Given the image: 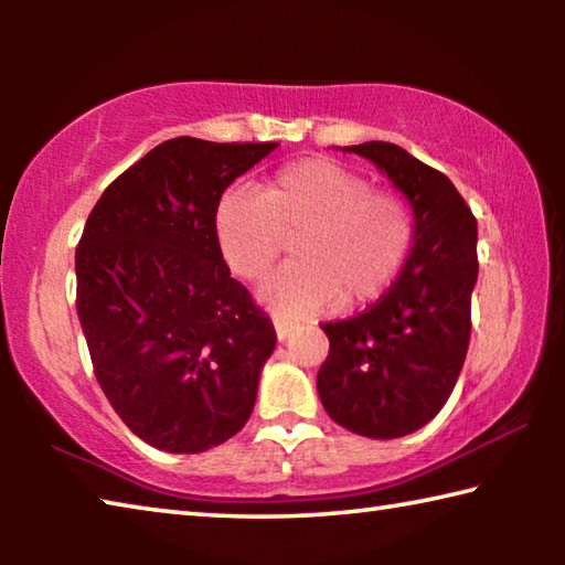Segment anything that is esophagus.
I'll use <instances>...</instances> for the list:
<instances>
[{"label":"esophagus","mask_w":565,"mask_h":565,"mask_svg":"<svg viewBox=\"0 0 565 565\" xmlns=\"http://www.w3.org/2000/svg\"><path fill=\"white\" fill-rule=\"evenodd\" d=\"M274 329H276V337H279V341H284V339L289 337V333L294 331V323H291L289 319L276 317V319H274Z\"/></svg>","instance_id":"34e87169"}]
</instances>
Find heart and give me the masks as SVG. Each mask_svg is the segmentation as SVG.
<instances>
[{
	"instance_id": "1",
	"label": "heart",
	"mask_w": 565,
	"mask_h": 565,
	"mask_svg": "<svg viewBox=\"0 0 565 565\" xmlns=\"http://www.w3.org/2000/svg\"><path fill=\"white\" fill-rule=\"evenodd\" d=\"M286 236H301L294 246L299 262L264 279L259 299L279 317L299 319L339 301L379 299L406 262L414 222L401 199L331 159L286 167L264 196L232 191L216 209L218 248L244 279L271 269Z\"/></svg>"
}]
</instances>
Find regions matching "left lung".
I'll list each match as a JSON object with an SVG mask.
<instances>
[{
  "label": "left lung",
  "mask_w": 565,
  "mask_h": 565,
  "mask_svg": "<svg viewBox=\"0 0 565 565\" xmlns=\"http://www.w3.org/2000/svg\"><path fill=\"white\" fill-rule=\"evenodd\" d=\"M341 151L369 159L414 214L411 254L394 286L359 317L321 327L329 337L317 379L323 408L349 431L386 441L426 426L461 374L478 228L451 179L406 149L366 141Z\"/></svg>",
  "instance_id": "1"
}]
</instances>
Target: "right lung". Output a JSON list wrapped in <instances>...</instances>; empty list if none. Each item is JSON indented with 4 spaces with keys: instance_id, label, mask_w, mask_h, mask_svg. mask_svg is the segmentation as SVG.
<instances>
[{
    "instance_id": "right-lung-1",
    "label": "right lung",
    "mask_w": 565,
    "mask_h": 565,
    "mask_svg": "<svg viewBox=\"0 0 565 565\" xmlns=\"http://www.w3.org/2000/svg\"><path fill=\"white\" fill-rule=\"evenodd\" d=\"M276 147L169 139L111 181L76 246L94 374L131 434L159 451H209L254 411L276 331L232 279L216 209Z\"/></svg>"
}]
</instances>
